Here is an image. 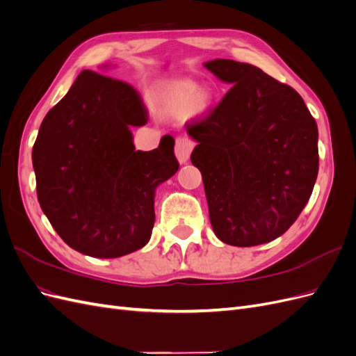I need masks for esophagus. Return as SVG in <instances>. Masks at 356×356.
<instances>
[{"instance_id": "1", "label": "esophagus", "mask_w": 356, "mask_h": 356, "mask_svg": "<svg viewBox=\"0 0 356 356\" xmlns=\"http://www.w3.org/2000/svg\"><path fill=\"white\" fill-rule=\"evenodd\" d=\"M191 149H193V143L190 141L188 138L186 136H181L177 139V144H175V156L178 159V161L181 165H186L190 154H191Z\"/></svg>"}]
</instances>
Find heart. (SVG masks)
<instances>
[{"label": "heart", "mask_w": 356, "mask_h": 356, "mask_svg": "<svg viewBox=\"0 0 356 356\" xmlns=\"http://www.w3.org/2000/svg\"><path fill=\"white\" fill-rule=\"evenodd\" d=\"M156 113L169 120L203 117L212 105L211 95L190 79H169L160 81L152 93Z\"/></svg>", "instance_id": "1"}]
</instances>
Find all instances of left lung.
Segmentation results:
<instances>
[{"label":"left lung","mask_w":356,"mask_h":356,"mask_svg":"<svg viewBox=\"0 0 356 356\" xmlns=\"http://www.w3.org/2000/svg\"><path fill=\"white\" fill-rule=\"evenodd\" d=\"M203 67L230 84L207 120L187 124L197 145L217 238L255 246L282 236L303 211L318 177V126L301 96L250 63L212 59Z\"/></svg>","instance_id":"left-lung-1"}]
</instances>
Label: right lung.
<instances>
[{
	"mask_svg": "<svg viewBox=\"0 0 356 356\" xmlns=\"http://www.w3.org/2000/svg\"><path fill=\"white\" fill-rule=\"evenodd\" d=\"M145 123L134 88L89 70L46 114L32 148L37 196L72 250L117 258L152 238L156 190L179 165L170 135L152 152L135 149L131 129Z\"/></svg>",
	"mask_w": 356,
	"mask_h": 356,
	"instance_id": "right-lung-1",
	"label": "right lung"
}]
</instances>
